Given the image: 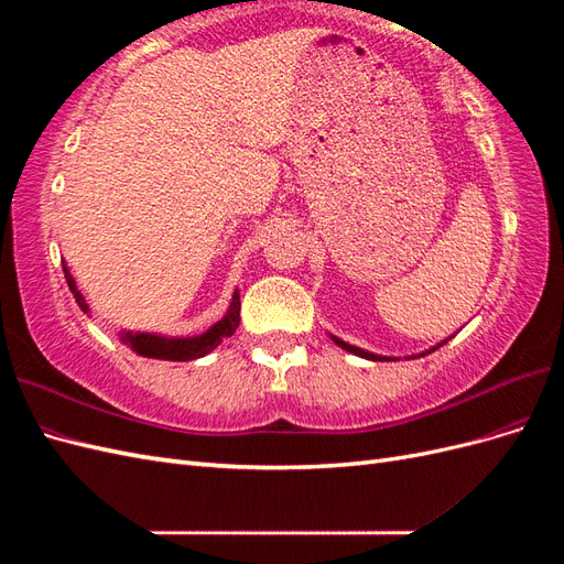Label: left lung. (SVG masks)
<instances>
[{
  "mask_svg": "<svg viewBox=\"0 0 564 564\" xmlns=\"http://www.w3.org/2000/svg\"><path fill=\"white\" fill-rule=\"evenodd\" d=\"M334 340H336V346H340L344 350H348V352H355V355H360V357H367V360H386V357H379V355H371V352H367V350H362V348H355V346H350V344H346V340H340V338H336V336H332ZM442 346V344H440ZM437 346V348H440ZM435 350V348H433ZM431 352V350H429Z\"/></svg>",
  "mask_w": 564,
  "mask_h": 564,
  "instance_id": "obj_1",
  "label": "left lung"
}]
</instances>
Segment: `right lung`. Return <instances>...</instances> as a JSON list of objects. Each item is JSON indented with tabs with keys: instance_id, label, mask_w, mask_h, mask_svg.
<instances>
[{
	"instance_id": "1",
	"label": "right lung",
	"mask_w": 564,
	"mask_h": 564,
	"mask_svg": "<svg viewBox=\"0 0 564 564\" xmlns=\"http://www.w3.org/2000/svg\"><path fill=\"white\" fill-rule=\"evenodd\" d=\"M63 272H65L67 286H70V292H73L77 305H79L84 313H89L87 301H84V296L77 292L75 280H73L70 272H67L65 265H63ZM237 327H240V294L235 292L230 313L220 322H216L214 327L204 332L202 336H193V338H162V336H152V334H127L124 340H129L131 348L139 352V355L155 357V360L187 362V360H197V357H204L207 352H212L220 344V340L232 336Z\"/></svg>"
}]
</instances>
